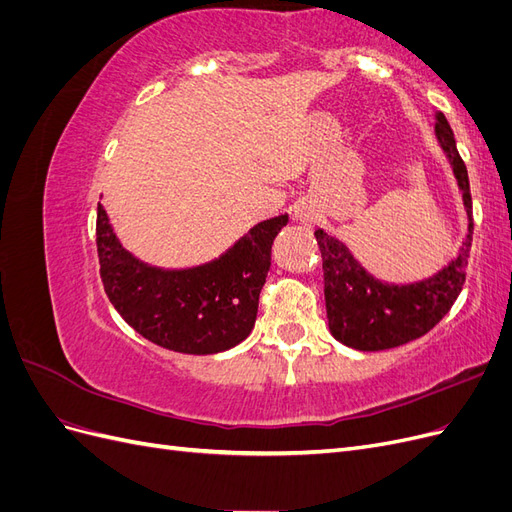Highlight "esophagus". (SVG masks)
Masks as SVG:
<instances>
[{"mask_svg": "<svg viewBox=\"0 0 512 512\" xmlns=\"http://www.w3.org/2000/svg\"><path fill=\"white\" fill-rule=\"evenodd\" d=\"M294 220H299L301 224H312L316 220V213L309 207H299L297 211H294Z\"/></svg>", "mask_w": 512, "mask_h": 512, "instance_id": "esophagus-1", "label": "esophagus"}]
</instances>
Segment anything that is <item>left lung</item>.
<instances>
[{"label": "left lung", "mask_w": 512, "mask_h": 512, "mask_svg": "<svg viewBox=\"0 0 512 512\" xmlns=\"http://www.w3.org/2000/svg\"><path fill=\"white\" fill-rule=\"evenodd\" d=\"M436 138L451 162L463 209L468 213L466 239L457 256L438 273L412 284L382 282L361 267L344 241L322 228L314 232L322 254L329 329L337 342L348 348L363 352L389 350L429 333L448 314L466 282L474 230L470 179L457 151L455 134L442 113H436Z\"/></svg>", "instance_id": "obj_1"}]
</instances>
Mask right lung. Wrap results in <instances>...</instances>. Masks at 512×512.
Returning a JSON list of instances; mask_svg holds the SVG:
<instances>
[{
  "mask_svg": "<svg viewBox=\"0 0 512 512\" xmlns=\"http://www.w3.org/2000/svg\"><path fill=\"white\" fill-rule=\"evenodd\" d=\"M288 215L258 222L224 254L190 269H162L123 247L98 203L100 275L121 318L149 342L183 354L235 348L252 333L271 245Z\"/></svg>",
  "mask_w": 512,
  "mask_h": 512,
  "instance_id": "obj_1",
  "label": "right lung"
}]
</instances>
